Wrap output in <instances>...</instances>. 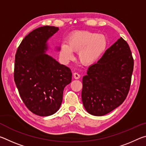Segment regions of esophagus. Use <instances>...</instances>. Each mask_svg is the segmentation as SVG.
I'll return each instance as SVG.
<instances>
[{
    "label": "esophagus",
    "mask_w": 146,
    "mask_h": 146,
    "mask_svg": "<svg viewBox=\"0 0 146 146\" xmlns=\"http://www.w3.org/2000/svg\"><path fill=\"white\" fill-rule=\"evenodd\" d=\"M73 77L75 79H78V78H80V75H79L78 73H73Z\"/></svg>",
    "instance_id": "1"
}]
</instances>
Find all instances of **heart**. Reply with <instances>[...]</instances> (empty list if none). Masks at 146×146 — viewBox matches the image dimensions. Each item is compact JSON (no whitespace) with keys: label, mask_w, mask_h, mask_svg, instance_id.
Wrapping results in <instances>:
<instances>
[{"label":"heart","mask_w":146,"mask_h":146,"mask_svg":"<svg viewBox=\"0 0 146 146\" xmlns=\"http://www.w3.org/2000/svg\"><path fill=\"white\" fill-rule=\"evenodd\" d=\"M108 46V38L105 35L78 31L68 36L67 44H62L60 55L64 60L69 61L73 58L72 51H78L79 62L84 66H90L102 56Z\"/></svg>","instance_id":"b5f03b06"}]
</instances>
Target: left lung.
Here are the masks:
<instances>
[{
	"instance_id": "left-lung-1",
	"label": "left lung",
	"mask_w": 146,
	"mask_h": 146,
	"mask_svg": "<svg viewBox=\"0 0 146 146\" xmlns=\"http://www.w3.org/2000/svg\"><path fill=\"white\" fill-rule=\"evenodd\" d=\"M133 66L129 46L120 37L89 67L82 78V100L90 114L105 115L122 104L129 93Z\"/></svg>"
}]
</instances>
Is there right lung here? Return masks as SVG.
I'll return each instance as SVG.
<instances>
[{"mask_svg":"<svg viewBox=\"0 0 146 146\" xmlns=\"http://www.w3.org/2000/svg\"><path fill=\"white\" fill-rule=\"evenodd\" d=\"M58 29L49 26L34 29L21 42L15 54L14 80L19 95L28 110L41 117L59 110L64 89L72 78L70 68L46 53L47 41Z\"/></svg>","mask_w":146,"mask_h":146,"instance_id":"right-lung-1","label":"right lung"}]
</instances>
